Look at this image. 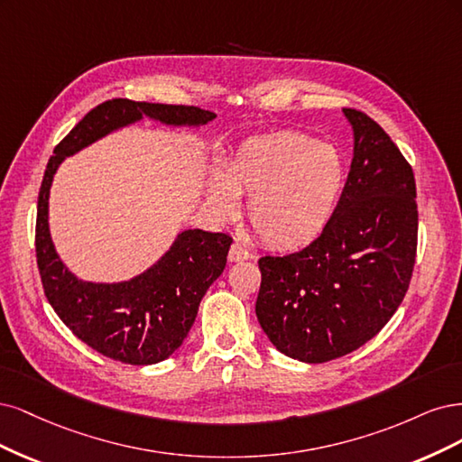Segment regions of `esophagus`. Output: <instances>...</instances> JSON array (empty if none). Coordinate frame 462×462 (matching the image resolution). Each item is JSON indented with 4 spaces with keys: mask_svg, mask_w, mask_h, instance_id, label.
I'll list each match as a JSON object with an SVG mask.
<instances>
[{
    "mask_svg": "<svg viewBox=\"0 0 462 462\" xmlns=\"http://www.w3.org/2000/svg\"><path fill=\"white\" fill-rule=\"evenodd\" d=\"M228 259H230V263L245 261V259H249V251H247L242 244L234 242V244L230 245V251H228Z\"/></svg>",
    "mask_w": 462,
    "mask_h": 462,
    "instance_id": "esophagus-1",
    "label": "esophagus"
}]
</instances>
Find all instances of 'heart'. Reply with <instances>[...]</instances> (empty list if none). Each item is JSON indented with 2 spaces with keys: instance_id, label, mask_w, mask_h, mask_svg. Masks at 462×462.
Instances as JSON below:
<instances>
[{
  "instance_id": "obj_1",
  "label": "heart",
  "mask_w": 462,
  "mask_h": 462,
  "mask_svg": "<svg viewBox=\"0 0 462 462\" xmlns=\"http://www.w3.org/2000/svg\"><path fill=\"white\" fill-rule=\"evenodd\" d=\"M344 161L336 147L301 132H274L244 142L211 180V201L222 215L249 193L247 218L263 242L300 247L324 230L344 188Z\"/></svg>"
}]
</instances>
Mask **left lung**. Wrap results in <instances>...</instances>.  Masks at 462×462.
<instances>
[{
	"label": "left lung",
	"mask_w": 462,
	"mask_h": 462,
	"mask_svg": "<svg viewBox=\"0 0 462 462\" xmlns=\"http://www.w3.org/2000/svg\"><path fill=\"white\" fill-rule=\"evenodd\" d=\"M353 126L347 182L322 234L301 251L261 257L255 312L273 346L326 363L374 337L403 301L414 269L419 211L412 169L368 115Z\"/></svg>",
	"instance_id": "left-lung-1"
}]
</instances>
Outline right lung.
<instances>
[{"label": "right lung", "instance_id": "obj_1", "mask_svg": "<svg viewBox=\"0 0 462 462\" xmlns=\"http://www.w3.org/2000/svg\"><path fill=\"white\" fill-rule=\"evenodd\" d=\"M142 116L171 126H199L217 115L191 106L123 97L99 103L55 145L42 180L36 215V259L50 305L86 346L126 365H155L182 346L205 291L225 271L232 244V237L222 232L184 230L152 269L118 284L79 280L59 259L48 222L55 171L65 157Z\"/></svg>", "mask_w": 462, "mask_h": 462}]
</instances>
